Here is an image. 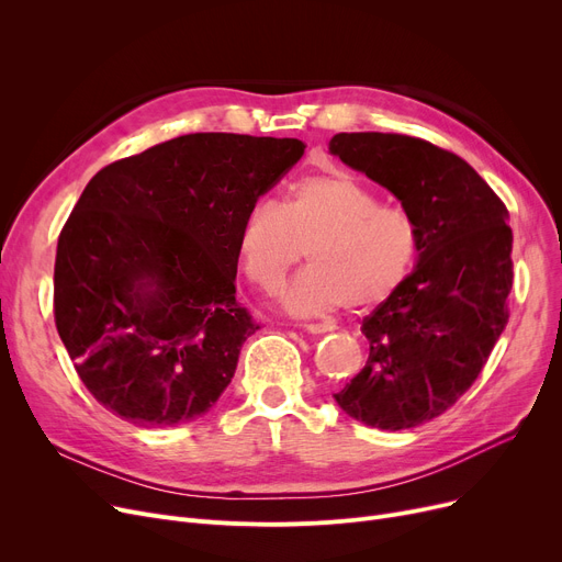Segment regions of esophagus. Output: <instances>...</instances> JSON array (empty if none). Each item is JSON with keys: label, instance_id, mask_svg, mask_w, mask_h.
Returning a JSON list of instances; mask_svg holds the SVG:
<instances>
[{"label": "esophagus", "instance_id": "1", "mask_svg": "<svg viewBox=\"0 0 562 562\" xmlns=\"http://www.w3.org/2000/svg\"><path fill=\"white\" fill-rule=\"evenodd\" d=\"M307 333L312 335H326V333H335L337 326H333V323H305L303 326Z\"/></svg>", "mask_w": 562, "mask_h": 562}]
</instances>
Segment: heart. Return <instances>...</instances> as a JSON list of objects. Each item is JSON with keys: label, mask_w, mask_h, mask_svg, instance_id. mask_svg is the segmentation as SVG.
I'll use <instances>...</instances> for the list:
<instances>
[{"label": "heart", "mask_w": 562, "mask_h": 562, "mask_svg": "<svg viewBox=\"0 0 562 562\" xmlns=\"http://www.w3.org/2000/svg\"><path fill=\"white\" fill-rule=\"evenodd\" d=\"M419 248L415 218L344 170L305 177L280 206L255 204L239 229L244 273L263 291H276L307 250L312 266L282 293L299 316L382 305L409 278Z\"/></svg>", "instance_id": "1"}]
</instances>
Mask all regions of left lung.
I'll use <instances>...</instances> for the list:
<instances>
[{
  "label": "left lung",
  "instance_id": "obj_1",
  "mask_svg": "<svg viewBox=\"0 0 562 562\" xmlns=\"http://www.w3.org/2000/svg\"><path fill=\"white\" fill-rule=\"evenodd\" d=\"M330 153L392 191L415 218V271L362 321L364 369L335 401L371 428L430 422L471 387L508 323V210L458 155L405 134H335Z\"/></svg>",
  "mask_w": 562,
  "mask_h": 562
}]
</instances>
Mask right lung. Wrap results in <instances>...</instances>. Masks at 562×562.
I'll return each mask as SVG.
<instances>
[{
    "mask_svg": "<svg viewBox=\"0 0 562 562\" xmlns=\"http://www.w3.org/2000/svg\"><path fill=\"white\" fill-rule=\"evenodd\" d=\"M305 153L299 138L202 132L104 166L54 261V321L75 369L115 417L198 419L259 330L236 301L239 229Z\"/></svg>",
    "mask_w": 562,
    "mask_h": 562,
    "instance_id": "obj_1",
    "label": "right lung"
}]
</instances>
